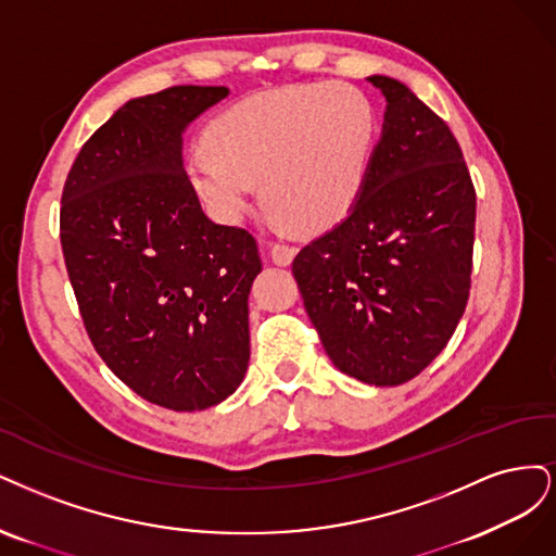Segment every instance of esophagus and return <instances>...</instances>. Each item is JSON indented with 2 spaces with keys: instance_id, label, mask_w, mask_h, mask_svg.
I'll use <instances>...</instances> for the list:
<instances>
[{
  "instance_id": "esophagus-1",
  "label": "esophagus",
  "mask_w": 556,
  "mask_h": 556,
  "mask_svg": "<svg viewBox=\"0 0 556 556\" xmlns=\"http://www.w3.org/2000/svg\"><path fill=\"white\" fill-rule=\"evenodd\" d=\"M270 258L275 265H281V267L291 265V261L295 258V247L275 242V244H270Z\"/></svg>"
}]
</instances>
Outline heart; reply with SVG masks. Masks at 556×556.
I'll use <instances>...</instances> for the list:
<instances>
[{"instance_id": "obj_1", "label": "heart", "mask_w": 556, "mask_h": 556, "mask_svg": "<svg viewBox=\"0 0 556 556\" xmlns=\"http://www.w3.org/2000/svg\"><path fill=\"white\" fill-rule=\"evenodd\" d=\"M376 136L369 99L344 83L293 85L232 105L210 124V148L187 152V177L222 224H240L256 185L275 228L326 232L365 189Z\"/></svg>"}]
</instances>
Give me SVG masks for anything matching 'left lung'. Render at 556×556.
<instances>
[{"instance_id":"left-lung-1","label":"left lung","mask_w":556,"mask_h":556,"mask_svg":"<svg viewBox=\"0 0 556 556\" xmlns=\"http://www.w3.org/2000/svg\"><path fill=\"white\" fill-rule=\"evenodd\" d=\"M381 138L349 217L293 261L304 309L332 365L402 386L445 349L471 289L476 191L447 124L388 76Z\"/></svg>"}]
</instances>
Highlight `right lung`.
Returning <instances> with one entry per match:
<instances>
[{
	"mask_svg": "<svg viewBox=\"0 0 556 556\" xmlns=\"http://www.w3.org/2000/svg\"><path fill=\"white\" fill-rule=\"evenodd\" d=\"M228 87L131 99L89 138L62 193L60 230L89 339L122 383L173 410L230 397L249 365L252 232L214 224L185 173L189 124Z\"/></svg>",
	"mask_w": 556,
	"mask_h": 556,
	"instance_id": "1",
	"label": "right lung"
}]
</instances>
